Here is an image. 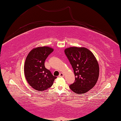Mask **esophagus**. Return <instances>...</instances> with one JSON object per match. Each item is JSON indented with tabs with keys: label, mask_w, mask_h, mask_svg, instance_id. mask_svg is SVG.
<instances>
[{
	"label": "esophagus",
	"mask_w": 121,
	"mask_h": 121,
	"mask_svg": "<svg viewBox=\"0 0 121 121\" xmlns=\"http://www.w3.org/2000/svg\"><path fill=\"white\" fill-rule=\"evenodd\" d=\"M64 76V74L63 73H60V74H59V77H63Z\"/></svg>",
	"instance_id": "esophagus-1"
}]
</instances>
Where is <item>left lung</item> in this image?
Segmentation results:
<instances>
[{
    "label": "left lung",
    "mask_w": 121,
    "mask_h": 121,
    "mask_svg": "<svg viewBox=\"0 0 121 121\" xmlns=\"http://www.w3.org/2000/svg\"><path fill=\"white\" fill-rule=\"evenodd\" d=\"M74 71L75 82L69 88L77 94L89 91L98 79L99 67L93 53L84 47H71L64 50Z\"/></svg>",
    "instance_id": "8db88e82"
}]
</instances>
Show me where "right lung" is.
Returning <instances> with one entry per match:
<instances>
[{
	"mask_svg": "<svg viewBox=\"0 0 121 121\" xmlns=\"http://www.w3.org/2000/svg\"><path fill=\"white\" fill-rule=\"evenodd\" d=\"M54 49L49 47H38L32 49L25 59L24 74L28 83L35 90L42 91L51 87L56 77L45 68L44 62Z\"/></svg>",
	"mask_w": 121,
	"mask_h": 121,
	"instance_id": "obj_1",
	"label": "right lung"
}]
</instances>
